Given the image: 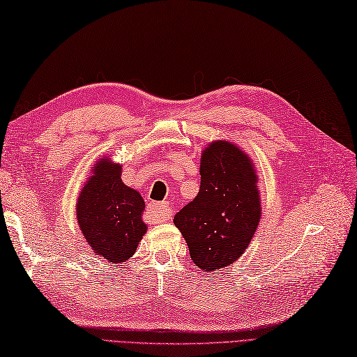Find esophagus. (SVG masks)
Returning a JSON list of instances; mask_svg holds the SVG:
<instances>
[{"label": "esophagus", "mask_w": 357, "mask_h": 357, "mask_svg": "<svg viewBox=\"0 0 357 357\" xmlns=\"http://www.w3.org/2000/svg\"><path fill=\"white\" fill-rule=\"evenodd\" d=\"M149 213L156 218L158 221H167L170 219V207L167 202H151L149 206Z\"/></svg>", "instance_id": "1"}]
</instances>
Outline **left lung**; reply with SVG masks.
Wrapping results in <instances>:
<instances>
[{
  "label": "left lung",
  "mask_w": 357,
  "mask_h": 357,
  "mask_svg": "<svg viewBox=\"0 0 357 357\" xmlns=\"http://www.w3.org/2000/svg\"><path fill=\"white\" fill-rule=\"evenodd\" d=\"M256 184L252 161L236 146L218 141L202 151L199 192L173 219L196 267L215 271L245 252L261 219Z\"/></svg>",
  "instance_id": "1"
}]
</instances>
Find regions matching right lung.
<instances>
[{"label": "right lung", "mask_w": 357, "mask_h": 357, "mask_svg": "<svg viewBox=\"0 0 357 357\" xmlns=\"http://www.w3.org/2000/svg\"><path fill=\"white\" fill-rule=\"evenodd\" d=\"M144 207L141 195L121 181V165L101 159L78 196L79 229L95 253L113 264L124 262L147 230Z\"/></svg>", "instance_id": "add662e5"}]
</instances>
